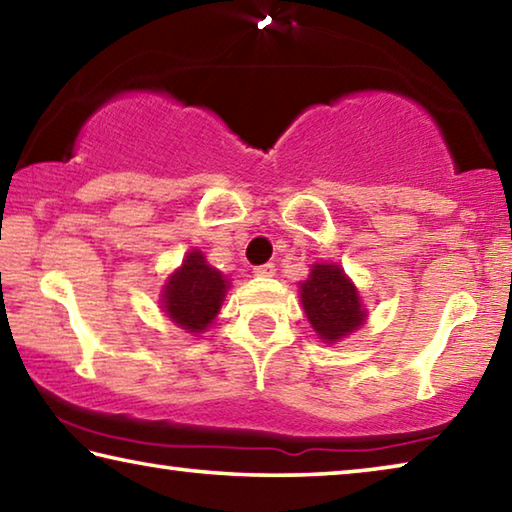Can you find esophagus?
<instances>
[{"instance_id":"34e87169","label":"esophagus","mask_w":512,"mask_h":512,"mask_svg":"<svg viewBox=\"0 0 512 512\" xmlns=\"http://www.w3.org/2000/svg\"><path fill=\"white\" fill-rule=\"evenodd\" d=\"M257 277H273L275 275V264H262V266H255V271H253Z\"/></svg>"}]
</instances>
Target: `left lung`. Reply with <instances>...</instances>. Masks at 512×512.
Returning <instances> with one entry per match:
<instances>
[{"label":"left lung","instance_id":"8db88e82","mask_svg":"<svg viewBox=\"0 0 512 512\" xmlns=\"http://www.w3.org/2000/svg\"><path fill=\"white\" fill-rule=\"evenodd\" d=\"M300 302L318 339L332 345L366 323V309L352 280L339 264H314L300 282Z\"/></svg>","mask_w":512,"mask_h":512}]
</instances>
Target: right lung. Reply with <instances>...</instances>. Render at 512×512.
<instances>
[{
  "label": "right lung",
  "mask_w": 512,
  "mask_h": 512,
  "mask_svg": "<svg viewBox=\"0 0 512 512\" xmlns=\"http://www.w3.org/2000/svg\"><path fill=\"white\" fill-rule=\"evenodd\" d=\"M230 282L205 262L201 250H189L183 266L162 287V311L189 334H201L219 314Z\"/></svg>",
  "instance_id": "1"
}]
</instances>
